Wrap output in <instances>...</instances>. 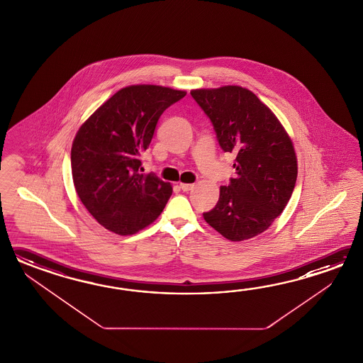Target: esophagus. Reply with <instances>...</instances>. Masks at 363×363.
I'll list each match as a JSON object with an SVG mask.
<instances>
[{
    "label": "esophagus",
    "instance_id": "obj_1",
    "mask_svg": "<svg viewBox=\"0 0 363 363\" xmlns=\"http://www.w3.org/2000/svg\"><path fill=\"white\" fill-rule=\"evenodd\" d=\"M180 188L183 192H188V191H192L194 188V184H185V183H180Z\"/></svg>",
    "mask_w": 363,
    "mask_h": 363
}]
</instances>
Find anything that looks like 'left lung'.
I'll return each instance as SVG.
<instances>
[{"mask_svg":"<svg viewBox=\"0 0 363 363\" xmlns=\"http://www.w3.org/2000/svg\"><path fill=\"white\" fill-rule=\"evenodd\" d=\"M191 94L213 124L219 147L236 155L238 175L220 186L216 208L203 218L225 239H252L270 227L294 193V144L270 108L242 86Z\"/></svg>","mask_w":363,"mask_h":363,"instance_id":"left-lung-1","label":"left lung"}]
</instances>
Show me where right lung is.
Segmentation results:
<instances>
[{"instance_id":"right-lung-1","label":"right lung","mask_w":363,"mask_h":363,"mask_svg":"<svg viewBox=\"0 0 363 363\" xmlns=\"http://www.w3.org/2000/svg\"><path fill=\"white\" fill-rule=\"evenodd\" d=\"M184 91L130 85L101 105L77 131L71 170L77 196L106 230L132 235L155 222L172 193L155 172L143 174L147 150L163 111Z\"/></svg>"}]
</instances>
